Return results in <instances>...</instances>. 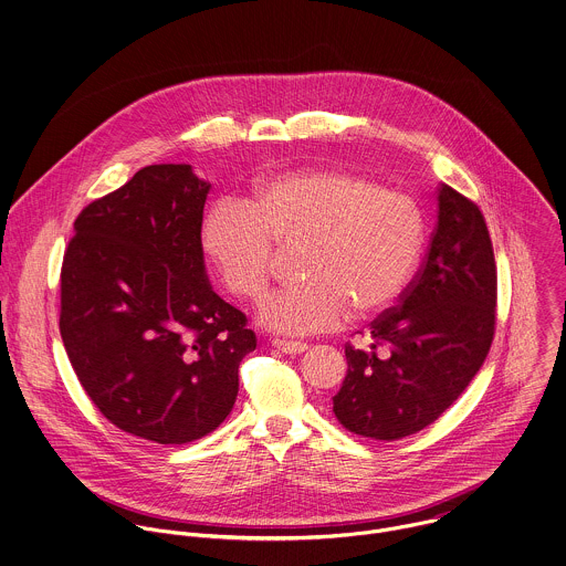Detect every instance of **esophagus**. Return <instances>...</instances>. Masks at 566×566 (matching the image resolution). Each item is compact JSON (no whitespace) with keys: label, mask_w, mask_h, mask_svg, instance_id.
<instances>
[{"label":"esophagus","mask_w":566,"mask_h":566,"mask_svg":"<svg viewBox=\"0 0 566 566\" xmlns=\"http://www.w3.org/2000/svg\"><path fill=\"white\" fill-rule=\"evenodd\" d=\"M272 346L285 355H301L305 353L310 346L305 342H292V339H272Z\"/></svg>","instance_id":"34e87169"}]
</instances>
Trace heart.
<instances>
[{
  "label": "heart",
  "mask_w": 566,
  "mask_h": 566,
  "mask_svg": "<svg viewBox=\"0 0 566 566\" xmlns=\"http://www.w3.org/2000/svg\"><path fill=\"white\" fill-rule=\"evenodd\" d=\"M276 242L310 240L301 285L270 294L256 314L283 335H312L346 323L353 307L377 314L399 298L420 259L418 205L377 180L316 167L268 178L245 200H220L202 224V248L227 290L263 294Z\"/></svg>",
  "instance_id": "1"
}]
</instances>
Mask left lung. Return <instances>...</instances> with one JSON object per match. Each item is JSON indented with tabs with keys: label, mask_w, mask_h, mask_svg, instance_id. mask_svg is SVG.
Instances as JSON below:
<instances>
[{
	"label": "left lung",
	"mask_w": 566,
	"mask_h": 566,
	"mask_svg": "<svg viewBox=\"0 0 566 566\" xmlns=\"http://www.w3.org/2000/svg\"><path fill=\"white\" fill-rule=\"evenodd\" d=\"M496 265L478 205L440 185L438 224L399 307L370 323L368 350L346 346L333 397L353 433L399 440L431 424L480 373L494 335Z\"/></svg>",
	"instance_id": "1"
}]
</instances>
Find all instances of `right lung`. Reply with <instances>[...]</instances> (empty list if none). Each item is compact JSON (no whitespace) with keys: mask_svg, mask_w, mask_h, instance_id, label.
I'll use <instances>...</instances> for the list:
<instances>
[{"mask_svg":"<svg viewBox=\"0 0 566 566\" xmlns=\"http://www.w3.org/2000/svg\"><path fill=\"white\" fill-rule=\"evenodd\" d=\"M211 182L187 163L139 169L82 209L61 272V335L84 392L119 429L159 444L231 413L256 337L207 276Z\"/></svg>","mask_w":566,"mask_h":566,"instance_id":"right-lung-1","label":"right lung"}]
</instances>
